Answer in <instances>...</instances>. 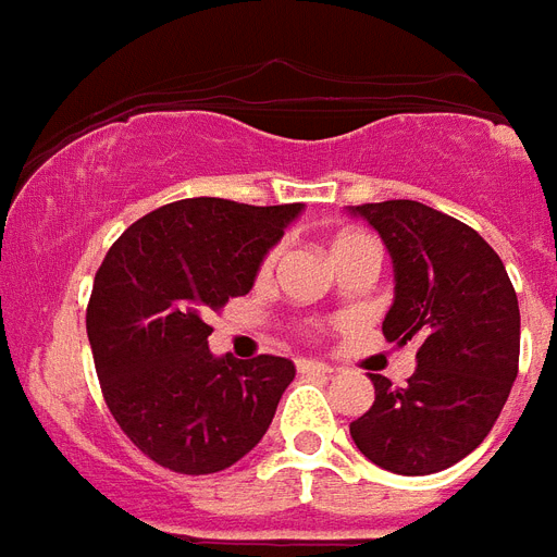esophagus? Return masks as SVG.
<instances>
[{"mask_svg": "<svg viewBox=\"0 0 557 557\" xmlns=\"http://www.w3.org/2000/svg\"><path fill=\"white\" fill-rule=\"evenodd\" d=\"M296 368H299V373H333L331 364L315 362V359H296Z\"/></svg>", "mask_w": 557, "mask_h": 557, "instance_id": "34e87169", "label": "esophagus"}]
</instances>
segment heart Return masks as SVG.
Listing matches in <instances>:
<instances>
[{
    "instance_id": "1",
    "label": "heart",
    "mask_w": 557,
    "mask_h": 557,
    "mask_svg": "<svg viewBox=\"0 0 557 557\" xmlns=\"http://www.w3.org/2000/svg\"><path fill=\"white\" fill-rule=\"evenodd\" d=\"M359 244H373V242H371V238H364V235H359V233H342V235H336V238H333L331 250H333V256H336V252L350 250V247H359ZM275 256H278V252L273 250L270 256L264 258V270H270V267H273Z\"/></svg>"
}]
</instances>
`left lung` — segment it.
<instances>
[{"label":"left lung","instance_id":"8db88e82","mask_svg":"<svg viewBox=\"0 0 557 557\" xmlns=\"http://www.w3.org/2000/svg\"><path fill=\"white\" fill-rule=\"evenodd\" d=\"M394 261V305L382 333L417 342L403 388L371 373L373 405L350 437L380 469L434 474L486 440L518 376L520 310L506 267L471 226L420 201L350 207Z\"/></svg>","mask_w":557,"mask_h":557}]
</instances>
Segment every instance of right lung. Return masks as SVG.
Segmentation results:
<instances>
[{
  "label": "right lung",
  "instance_id": "add662e5",
  "mask_svg": "<svg viewBox=\"0 0 557 557\" xmlns=\"http://www.w3.org/2000/svg\"><path fill=\"white\" fill-rule=\"evenodd\" d=\"M301 209L186 198L135 221L102 258L86 310L102 397L163 469L224 471L270 429L296 368L270 354L212 356L207 315L252 290Z\"/></svg>",
  "mask_w": 557,
  "mask_h": 557
}]
</instances>
